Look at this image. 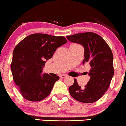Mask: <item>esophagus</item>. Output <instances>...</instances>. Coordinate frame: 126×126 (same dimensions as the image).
I'll list each match as a JSON object with an SVG mask.
<instances>
[{"label":"esophagus","mask_w":126,"mask_h":126,"mask_svg":"<svg viewBox=\"0 0 126 126\" xmlns=\"http://www.w3.org/2000/svg\"><path fill=\"white\" fill-rule=\"evenodd\" d=\"M66 77H67V75H64V74H62L60 75V77L62 78H66Z\"/></svg>","instance_id":"obj_1"}]
</instances>
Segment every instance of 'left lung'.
<instances>
[{
	"instance_id": "1",
	"label": "left lung",
	"mask_w": 126,
	"mask_h": 126,
	"mask_svg": "<svg viewBox=\"0 0 126 126\" xmlns=\"http://www.w3.org/2000/svg\"><path fill=\"white\" fill-rule=\"evenodd\" d=\"M70 42L81 44L84 48L83 64H89V81L84 88L74 79L69 88L70 96L82 103H93L105 93L114 74L113 54L111 49L100 36L85 32L66 36Z\"/></svg>"
}]
</instances>
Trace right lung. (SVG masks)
Listing matches in <instances>:
<instances>
[{
  "label": "right lung",
  "instance_id": "obj_1",
  "mask_svg": "<svg viewBox=\"0 0 126 126\" xmlns=\"http://www.w3.org/2000/svg\"><path fill=\"white\" fill-rule=\"evenodd\" d=\"M67 42L63 36L34 33L16 47L11 68L15 83L24 99L38 102L50 94L59 77L42 74L43 68L56 49Z\"/></svg>",
  "mask_w": 126,
  "mask_h": 126
}]
</instances>
